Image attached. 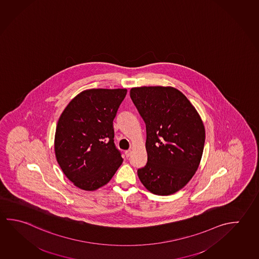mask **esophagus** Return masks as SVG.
<instances>
[{
  "label": "esophagus",
  "instance_id": "esophagus-1",
  "mask_svg": "<svg viewBox=\"0 0 259 259\" xmlns=\"http://www.w3.org/2000/svg\"><path fill=\"white\" fill-rule=\"evenodd\" d=\"M131 150H126V151L124 152V154H125V156H126V157H129V156H130V154H131Z\"/></svg>",
  "mask_w": 259,
  "mask_h": 259
}]
</instances>
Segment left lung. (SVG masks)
I'll return each instance as SVG.
<instances>
[{"instance_id":"left-lung-1","label":"left lung","mask_w":259,"mask_h":259,"mask_svg":"<svg viewBox=\"0 0 259 259\" xmlns=\"http://www.w3.org/2000/svg\"><path fill=\"white\" fill-rule=\"evenodd\" d=\"M130 96L146 126L147 163L137 170L138 177L154 195H172L198 168L205 139L203 122L174 87H135Z\"/></svg>"}]
</instances>
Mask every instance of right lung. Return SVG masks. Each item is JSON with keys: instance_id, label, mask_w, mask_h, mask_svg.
I'll return each instance as SVG.
<instances>
[{"instance_id": "right-lung-1", "label": "right lung", "mask_w": 259, "mask_h": 259, "mask_svg": "<svg viewBox=\"0 0 259 259\" xmlns=\"http://www.w3.org/2000/svg\"><path fill=\"white\" fill-rule=\"evenodd\" d=\"M126 93V89L85 90L60 116L55 156L66 177L82 190L106 185L123 163L114 143L113 122Z\"/></svg>"}]
</instances>
